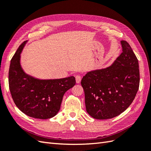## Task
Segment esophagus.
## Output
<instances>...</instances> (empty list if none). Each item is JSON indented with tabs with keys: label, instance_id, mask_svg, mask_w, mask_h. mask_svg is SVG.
Instances as JSON below:
<instances>
[{
	"label": "esophagus",
	"instance_id": "obj_1",
	"mask_svg": "<svg viewBox=\"0 0 151 151\" xmlns=\"http://www.w3.org/2000/svg\"><path fill=\"white\" fill-rule=\"evenodd\" d=\"M76 82L77 83V84H78V83L81 82V76L80 75H76Z\"/></svg>",
	"mask_w": 151,
	"mask_h": 151
}]
</instances>
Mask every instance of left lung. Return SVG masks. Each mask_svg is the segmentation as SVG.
I'll return each mask as SVG.
<instances>
[{"label":"left lung","mask_w":151,"mask_h":151,"mask_svg":"<svg viewBox=\"0 0 151 151\" xmlns=\"http://www.w3.org/2000/svg\"><path fill=\"white\" fill-rule=\"evenodd\" d=\"M121 43L123 52L111 65L88 72L82 79L86 111L97 119H108L123 113L138 91V60L126 41Z\"/></svg>","instance_id":"1"}]
</instances>
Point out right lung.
I'll return each mask as SVG.
<instances>
[{
	"mask_svg": "<svg viewBox=\"0 0 151 151\" xmlns=\"http://www.w3.org/2000/svg\"><path fill=\"white\" fill-rule=\"evenodd\" d=\"M24 41L11 60L9 88L15 105L28 116L47 119L57 114L65 93L76 84L74 76L52 80L35 78L24 72L20 64Z\"/></svg>",
	"mask_w": 151,
	"mask_h": 151,
	"instance_id": "right-lung-1",
	"label": "right lung"
}]
</instances>
